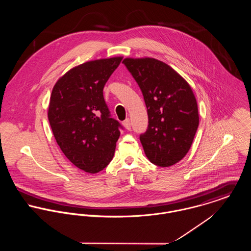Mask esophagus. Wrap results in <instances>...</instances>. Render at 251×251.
Listing matches in <instances>:
<instances>
[{
	"instance_id": "1",
	"label": "esophagus",
	"mask_w": 251,
	"mask_h": 251,
	"mask_svg": "<svg viewBox=\"0 0 251 251\" xmlns=\"http://www.w3.org/2000/svg\"><path fill=\"white\" fill-rule=\"evenodd\" d=\"M123 125H124V126L127 129V130H130V121H129V119H126L124 122H123Z\"/></svg>"
}]
</instances>
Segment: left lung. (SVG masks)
<instances>
[{
    "label": "left lung",
    "instance_id": "left-lung-1",
    "mask_svg": "<svg viewBox=\"0 0 251 251\" xmlns=\"http://www.w3.org/2000/svg\"><path fill=\"white\" fill-rule=\"evenodd\" d=\"M143 94L149 125L140 141L148 159L160 167L179 162L189 151L199 125L195 97L187 82L152 58L125 59Z\"/></svg>",
    "mask_w": 251,
    "mask_h": 251
}]
</instances>
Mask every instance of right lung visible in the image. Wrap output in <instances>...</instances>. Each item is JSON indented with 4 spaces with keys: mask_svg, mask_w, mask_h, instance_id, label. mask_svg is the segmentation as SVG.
<instances>
[{
    "mask_svg": "<svg viewBox=\"0 0 251 251\" xmlns=\"http://www.w3.org/2000/svg\"><path fill=\"white\" fill-rule=\"evenodd\" d=\"M122 57L84 63L55 84L48 109L54 137L68 159L95 174L112 160L122 125L111 118L103 88Z\"/></svg>",
    "mask_w": 251,
    "mask_h": 251,
    "instance_id": "add662e5",
    "label": "right lung"
}]
</instances>
